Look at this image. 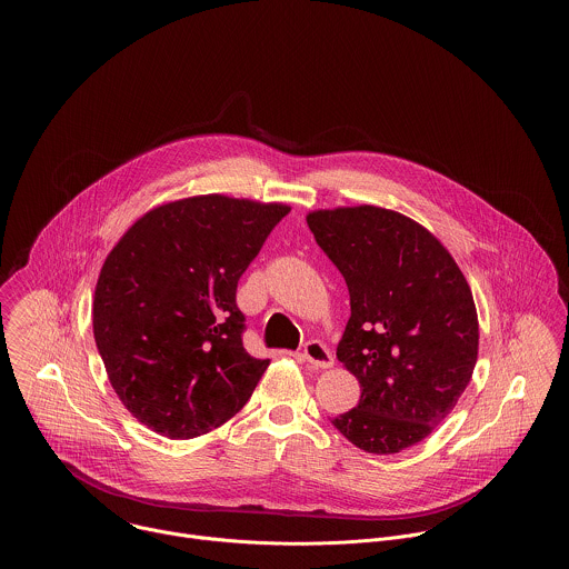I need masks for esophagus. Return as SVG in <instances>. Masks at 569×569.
Instances as JSON below:
<instances>
[{"instance_id": "esophagus-1", "label": "esophagus", "mask_w": 569, "mask_h": 569, "mask_svg": "<svg viewBox=\"0 0 569 569\" xmlns=\"http://www.w3.org/2000/svg\"><path fill=\"white\" fill-rule=\"evenodd\" d=\"M302 358H305L311 367H316V369H330L332 362H335L332 353H330V350L326 348L322 341H309V343L305 346V350H302Z\"/></svg>"}]
</instances>
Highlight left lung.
<instances>
[{
    "instance_id": "8db88e82",
    "label": "left lung",
    "mask_w": 569,
    "mask_h": 569,
    "mask_svg": "<svg viewBox=\"0 0 569 569\" xmlns=\"http://www.w3.org/2000/svg\"><path fill=\"white\" fill-rule=\"evenodd\" d=\"M307 223L352 307L337 358L358 379L360 401L332 425L365 452L397 455L433 433L473 376L471 288L433 232L403 213L337 207L311 211Z\"/></svg>"
}]
</instances>
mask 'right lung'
<instances>
[{
  "instance_id": "1",
  "label": "right lung",
  "mask_w": 569,
  "mask_h": 569,
  "mask_svg": "<svg viewBox=\"0 0 569 569\" xmlns=\"http://www.w3.org/2000/svg\"><path fill=\"white\" fill-rule=\"evenodd\" d=\"M283 202L223 193L149 209L110 249L93 295V337L119 401L147 429L191 439L247 403L271 365L241 341L237 283Z\"/></svg>"
}]
</instances>
